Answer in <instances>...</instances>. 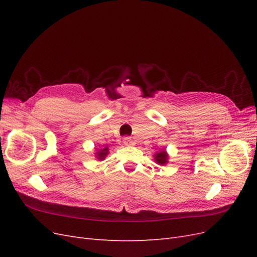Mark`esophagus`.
I'll return each instance as SVG.
<instances>
[{
  "label": "esophagus",
  "mask_w": 257,
  "mask_h": 257,
  "mask_svg": "<svg viewBox=\"0 0 257 257\" xmlns=\"http://www.w3.org/2000/svg\"><path fill=\"white\" fill-rule=\"evenodd\" d=\"M123 143H124V145H126V146H131V145L134 144L133 139H132L131 137H124L123 138Z\"/></svg>",
  "instance_id": "34e87169"
}]
</instances>
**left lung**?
<instances>
[{
  "instance_id": "left-lung-1",
  "label": "left lung",
  "mask_w": 257,
  "mask_h": 257,
  "mask_svg": "<svg viewBox=\"0 0 257 257\" xmlns=\"http://www.w3.org/2000/svg\"><path fill=\"white\" fill-rule=\"evenodd\" d=\"M154 161L158 163L159 165H166L168 163V154L166 150L160 151L154 154Z\"/></svg>"
}]
</instances>
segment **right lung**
Here are the masks:
<instances>
[{
  "instance_id": "obj_1",
  "label": "right lung",
  "mask_w": 257,
  "mask_h": 257,
  "mask_svg": "<svg viewBox=\"0 0 257 257\" xmlns=\"http://www.w3.org/2000/svg\"><path fill=\"white\" fill-rule=\"evenodd\" d=\"M108 148L106 147V148H104V149H99V150H96V158L98 159V160H100V161H103L106 157H107V154H108Z\"/></svg>"
}]
</instances>
